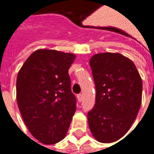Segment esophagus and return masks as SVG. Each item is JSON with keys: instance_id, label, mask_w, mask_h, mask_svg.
<instances>
[{"instance_id": "1", "label": "esophagus", "mask_w": 154, "mask_h": 154, "mask_svg": "<svg viewBox=\"0 0 154 154\" xmlns=\"http://www.w3.org/2000/svg\"><path fill=\"white\" fill-rule=\"evenodd\" d=\"M77 100H78L79 102H81V101H82V98H83V97H82V94H78V95H77Z\"/></svg>"}]
</instances>
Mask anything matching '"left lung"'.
<instances>
[{"instance_id": "obj_1", "label": "left lung", "mask_w": 154, "mask_h": 154, "mask_svg": "<svg viewBox=\"0 0 154 154\" xmlns=\"http://www.w3.org/2000/svg\"><path fill=\"white\" fill-rule=\"evenodd\" d=\"M89 65L96 98L88 113V127L102 143L119 140L130 130L140 110L142 80L133 61L119 53H100Z\"/></svg>"}]
</instances>
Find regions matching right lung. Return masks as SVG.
<instances>
[{
  "mask_svg": "<svg viewBox=\"0 0 154 154\" xmlns=\"http://www.w3.org/2000/svg\"><path fill=\"white\" fill-rule=\"evenodd\" d=\"M76 55L53 49L33 52L20 68L16 98L30 134L45 145L66 135L76 112L68 70Z\"/></svg>",
  "mask_w": 154,
  "mask_h": 154,
  "instance_id": "obj_1",
  "label": "right lung"
}]
</instances>
